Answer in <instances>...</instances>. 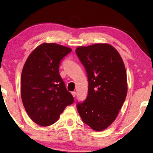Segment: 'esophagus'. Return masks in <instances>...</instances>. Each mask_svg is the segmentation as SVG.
Segmentation results:
<instances>
[{"mask_svg": "<svg viewBox=\"0 0 153 153\" xmlns=\"http://www.w3.org/2000/svg\"><path fill=\"white\" fill-rule=\"evenodd\" d=\"M71 94H72V96H73V97H76V92H71Z\"/></svg>", "mask_w": 153, "mask_h": 153, "instance_id": "1", "label": "esophagus"}]
</instances>
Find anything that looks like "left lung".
<instances>
[{
	"instance_id": "1",
	"label": "left lung",
	"mask_w": 153,
	"mask_h": 153,
	"mask_svg": "<svg viewBox=\"0 0 153 153\" xmlns=\"http://www.w3.org/2000/svg\"><path fill=\"white\" fill-rule=\"evenodd\" d=\"M77 56L86 69L88 93L77 108L82 121L95 131L108 128L125 101L128 84L120 53L108 44L79 46Z\"/></svg>"
}]
</instances>
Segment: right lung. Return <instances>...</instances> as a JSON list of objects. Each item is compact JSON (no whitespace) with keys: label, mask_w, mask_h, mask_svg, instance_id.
<instances>
[{"label":"right lung","mask_w":153,"mask_h":153,"mask_svg":"<svg viewBox=\"0 0 153 153\" xmlns=\"http://www.w3.org/2000/svg\"><path fill=\"white\" fill-rule=\"evenodd\" d=\"M71 51L55 43H43L25 61L21 77V95L27 113L38 125L55 123L65 108L74 102L59 71L61 61Z\"/></svg>","instance_id":"right-lung-1"}]
</instances>
